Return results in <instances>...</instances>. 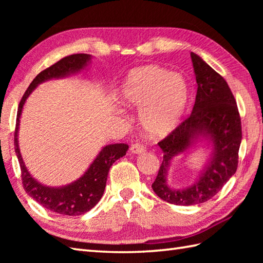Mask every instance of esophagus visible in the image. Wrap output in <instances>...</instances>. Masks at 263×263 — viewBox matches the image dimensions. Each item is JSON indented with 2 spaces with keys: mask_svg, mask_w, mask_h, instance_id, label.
Wrapping results in <instances>:
<instances>
[{
  "mask_svg": "<svg viewBox=\"0 0 263 263\" xmlns=\"http://www.w3.org/2000/svg\"><path fill=\"white\" fill-rule=\"evenodd\" d=\"M130 150L133 154H142V153L146 152V147H144L143 144L140 143V142H136V143L132 144Z\"/></svg>",
  "mask_w": 263,
  "mask_h": 263,
  "instance_id": "esophagus-1",
  "label": "esophagus"
}]
</instances>
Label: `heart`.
I'll list each match as a JSON object with an SVG mask.
<instances>
[{
  "label": "heart",
  "mask_w": 263,
  "mask_h": 263,
  "mask_svg": "<svg viewBox=\"0 0 263 263\" xmlns=\"http://www.w3.org/2000/svg\"><path fill=\"white\" fill-rule=\"evenodd\" d=\"M120 96L125 105L141 108L140 123L148 136L161 138L180 123L187 105L189 89L181 74L148 64L130 71Z\"/></svg>",
  "instance_id": "1"
}]
</instances>
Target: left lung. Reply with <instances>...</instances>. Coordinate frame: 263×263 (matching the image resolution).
<instances>
[{
  "label": "left lung",
  "mask_w": 263,
  "mask_h": 263,
  "mask_svg": "<svg viewBox=\"0 0 263 263\" xmlns=\"http://www.w3.org/2000/svg\"><path fill=\"white\" fill-rule=\"evenodd\" d=\"M191 59L198 83L192 113L158 142L164 158L152 185L160 199L176 205L203 203L219 192L235 174L242 141L241 116L226 80L199 55L191 53ZM202 137L213 143V155L199 180L186 189L170 188V161Z\"/></svg>",
  "instance_id": "8db88e82"
}]
</instances>
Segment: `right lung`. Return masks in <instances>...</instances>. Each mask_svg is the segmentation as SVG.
I'll return each instance as SVG.
<instances>
[{"label": "right lung", "mask_w": 263, "mask_h": 263, "mask_svg": "<svg viewBox=\"0 0 263 263\" xmlns=\"http://www.w3.org/2000/svg\"><path fill=\"white\" fill-rule=\"evenodd\" d=\"M90 55L88 54L69 55V57L63 58L59 62L42 71L32 80L30 86L28 87L24 96H22L18 107V114H16L14 150L21 170L22 185H24L25 191L33 200H36L39 204H42L44 208L61 215L79 216L86 214L87 211L93 208L99 202L100 198L103 197L110 166L117 159L123 157L126 154L128 146L126 143L108 144V146H106L100 150L96 159L92 161L90 167H89L87 172L79 180L68 184L65 186H45L43 184L38 183L29 174V172L26 168L24 160H22L20 149L18 146L20 115L22 107H24L26 103V99L29 97V95L37 87V85L46 80L53 79V78H62L71 73H76V72L86 68L88 63L90 62Z\"/></svg>", "instance_id": "right-lung-1"}]
</instances>
